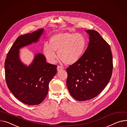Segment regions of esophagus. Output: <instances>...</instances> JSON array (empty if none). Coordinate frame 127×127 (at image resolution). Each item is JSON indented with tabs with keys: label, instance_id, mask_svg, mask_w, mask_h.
I'll return each instance as SVG.
<instances>
[{
	"label": "esophagus",
	"instance_id": "obj_1",
	"mask_svg": "<svg viewBox=\"0 0 127 127\" xmlns=\"http://www.w3.org/2000/svg\"><path fill=\"white\" fill-rule=\"evenodd\" d=\"M62 69H63V67L60 66H58V67H57V71H61Z\"/></svg>",
	"mask_w": 127,
	"mask_h": 127
}]
</instances>
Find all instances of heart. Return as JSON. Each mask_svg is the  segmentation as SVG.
Listing matches in <instances>:
<instances>
[{"label": "heart", "instance_id": "heart-1", "mask_svg": "<svg viewBox=\"0 0 127 127\" xmlns=\"http://www.w3.org/2000/svg\"><path fill=\"white\" fill-rule=\"evenodd\" d=\"M87 46V40L82 33L65 32L50 37L49 45L43 46L44 55L49 62L55 63L59 58L64 63L73 64L78 62L84 54Z\"/></svg>", "mask_w": 127, "mask_h": 127}]
</instances>
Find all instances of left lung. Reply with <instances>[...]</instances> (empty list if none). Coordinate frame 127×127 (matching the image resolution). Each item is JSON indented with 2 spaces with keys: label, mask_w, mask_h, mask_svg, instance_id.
Segmentation results:
<instances>
[{
  "label": "left lung",
  "mask_w": 127,
  "mask_h": 127,
  "mask_svg": "<svg viewBox=\"0 0 127 127\" xmlns=\"http://www.w3.org/2000/svg\"><path fill=\"white\" fill-rule=\"evenodd\" d=\"M88 47L80 60L66 69V84L76 100L85 101L95 97L106 87L113 70L111 47L96 31L87 30Z\"/></svg>",
  "instance_id": "8db88e82"
}]
</instances>
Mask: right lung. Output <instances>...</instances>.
<instances>
[{
    "mask_svg": "<svg viewBox=\"0 0 127 127\" xmlns=\"http://www.w3.org/2000/svg\"><path fill=\"white\" fill-rule=\"evenodd\" d=\"M43 29L21 35L8 51L4 62L7 86L14 96L25 104L36 105L46 96L49 83L57 73V65L46 62L44 55H35L28 67L20 61L19 49L37 42Z\"/></svg>",
    "mask_w": 127,
    "mask_h": 127,
    "instance_id": "right-lung-1",
    "label": "right lung"
}]
</instances>
